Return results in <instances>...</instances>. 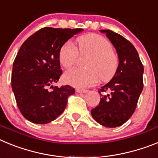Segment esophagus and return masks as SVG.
I'll use <instances>...</instances> for the list:
<instances>
[{
  "label": "esophagus",
  "instance_id": "obj_1",
  "mask_svg": "<svg viewBox=\"0 0 158 158\" xmlns=\"http://www.w3.org/2000/svg\"><path fill=\"white\" fill-rule=\"evenodd\" d=\"M88 90H85V89H80V88H77L76 89V92L78 93H86L87 92Z\"/></svg>",
  "mask_w": 158,
  "mask_h": 158
}]
</instances>
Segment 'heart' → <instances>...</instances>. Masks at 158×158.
Returning <instances> with one entry per match:
<instances>
[{
    "instance_id": "obj_1",
    "label": "heart",
    "mask_w": 158,
    "mask_h": 158,
    "mask_svg": "<svg viewBox=\"0 0 158 158\" xmlns=\"http://www.w3.org/2000/svg\"><path fill=\"white\" fill-rule=\"evenodd\" d=\"M77 48L68 41L60 48L59 60L61 65L69 68L77 62L79 52L89 55L86 60L87 68H75L65 72L64 80L77 87H88L98 80L108 81L113 77L118 67V56L112 50L108 40L98 34H88L77 39Z\"/></svg>"
}]
</instances>
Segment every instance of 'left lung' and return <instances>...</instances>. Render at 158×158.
Masks as SVG:
<instances>
[{
  "label": "left lung",
  "mask_w": 158,
  "mask_h": 158,
  "mask_svg": "<svg viewBox=\"0 0 158 158\" xmlns=\"http://www.w3.org/2000/svg\"><path fill=\"white\" fill-rule=\"evenodd\" d=\"M105 32L114 46L119 64L112 79L99 89L102 98L91 110L93 118L110 128L120 127L134 114L143 89L144 68L136 48L123 35L111 30Z\"/></svg>",
  "instance_id": "8db88e82"
}]
</instances>
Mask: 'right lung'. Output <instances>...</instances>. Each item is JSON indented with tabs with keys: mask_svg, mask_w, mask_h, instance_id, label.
Returning a JSON list of instances; mask_svg holds the SVG:
<instances>
[{
	"mask_svg": "<svg viewBox=\"0 0 158 158\" xmlns=\"http://www.w3.org/2000/svg\"><path fill=\"white\" fill-rule=\"evenodd\" d=\"M82 28L46 27L24 41L13 62L12 88L22 115L36 124L55 120L65 110L68 98L75 93L69 85L47 89L62 75L59 52Z\"/></svg>",
	"mask_w": 158,
	"mask_h": 158,
	"instance_id": "right-lung-1",
	"label": "right lung"
}]
</instances>
